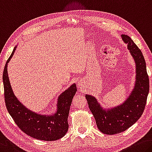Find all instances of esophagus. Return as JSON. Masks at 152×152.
<instances>
[{
  "instance_id": "esophagus-1",
  "label": "esophagus",
  "mask_w": 152,
  "mask_h": 152,
  "mask_svg": "<svg viewBox=\"0 0 152 152\" xmlns=\"http://www.w3.org/2000/svg\"><path fill=\"white\" fill-rule=\"evenodd\" d=\"M79 85H80V84H79Z\"/></svg>"
}]
</instances>
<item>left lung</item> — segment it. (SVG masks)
<instances>
[{
    "instance_id": "8db88e82",
    "label": "left lung",
    "mask_w": 152,
    "mask_h": 152,
    "mask_svg": "<svg viewBox=\"0 0 152 152\" xmlns=\"http://www.w3.org/2000/svg\"><path fill=\"white\" fill-rule=\"evenodd\" d=\"M122 38L128 44V49L136 64L135 85L129 98L119 106L106 110L100 106L93 96L85 95L98 129L107 134L120 133L135 123L145 110L150 88V81L143 53L129 36L122 34Z\"/></svg>"
}]
</instances>
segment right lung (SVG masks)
Returning <instances> with one entry per match:
<instances>
[{"instance_id":"obj_1","label":"right lung","mask_w":152,"mask_h":152,"mask_svg":"<svg viewBox=\"0 0 152 152\" xmlns=\"http://www.w3.org/2000/svg\"><path fill=\"white\" fill-rule=\"evenodd\" d=\"M16 47L7 59L4 66L2 80L4 85V102L7 109L19 128L26 134L43 141H56L63 137L68 131L67 123L69 108L77 91L76 84L59 95L57 111L53 115L36 114L27 109L18 99L9 82L7 64L13 56Z\"/></svg>"}]
</instances>
